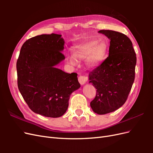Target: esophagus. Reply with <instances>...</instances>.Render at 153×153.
<instances>
[{
    "label": "esophagus",
    "mask_w": 153,
    "mask_h": 153,
    "mask_svg": "<svg viewBox=\"0 0 153 153\" xmlns=\"http://www.w3.org/2000/svg\"><path fill=\"white\" fill-rule=\"evenodd\" d=\"M88 80V77L86 76H80L78 77V81L81 85H84Z\"/></svg>",
    "instance_id": "1"
}]
</instances>
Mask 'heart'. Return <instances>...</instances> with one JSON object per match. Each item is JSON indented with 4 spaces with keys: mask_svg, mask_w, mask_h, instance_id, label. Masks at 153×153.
<instances>
[{
    "mask_svg": "<svg viewBox=\"0 0 153 153\" xmlns=\"http://www.w3.org/2000/svg\"><path fill=\"white\" fill-rule=\"evenodd\" d=\"M108 45L105 41L98 43V40H92L78 45L73 48V55L69 58L71 64H76V60L87 59V66L91 68H96L100 66L107 57Z\"/></svg>",
    "mask_w": 153,
    "mask_h": 153,
    "instance_id": "b5f03b06",
    "label": "heart"
}]
</instances>
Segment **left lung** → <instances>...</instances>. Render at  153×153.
<instances>
[{
  "label": "left lung",
  "instance_id": "8db88e82",
  "mask_svg": "<svg viewBox=\"0 0 153 153\" xmlns=\"http://www.w3.org/2000/svg\"><path fill=\"white\" fill-rule=\"evenodd\" d=\"M110 39L109 54L104 62L89 73V83L96 89L90 105L100 115L117 110L128 98L135 80L137 57L128 36L117 31L101 30Z\"/></svg>",
  "mask_w": 153,
  "mask_h": 153
}]
</instances>
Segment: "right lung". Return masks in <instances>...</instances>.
<instances>
[{
	"instance_id": "add662e5",
	"label": "right lung",
	"mask_w": 153,
	"mask_h": 153,
	"mask_svg": "<svg viewBox=\"0 0 153 153\" xmlns=\"http://www.w3.org/2000/svg\"><path fill=\"white\" fill-rule=\"evenodd\" d=\"M61 35L41 34L27 40L16 62L18 87L34 112L48 117L65 114L73 92L80 87L77 74L55 66L65 59Z\"/></svg>"
}]
</instances>
